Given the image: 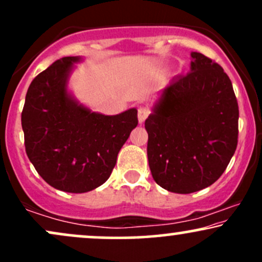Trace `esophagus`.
<instances>
[{"instance_id":"obj_1","label":"esophagus","mask_w":262,"mask_h":262,"mask_svg":"<svg viewBox=\"0 0 262 262\" xmlns=\"http://www.w3.org/2000/svg\"><path fill=\"white\" fill-rule=\"evenodd\" d=\"M148 110L144 107H139L138 108V121H139V123L141 124V123H144V121L146 119V117H148Z\"/></svg>"}]
</instances>
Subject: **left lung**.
<instances>
[{"mask_svg":"<svg viewBox=\"0 0 262 262\" xmlns=\"http://www.w3.org/2000/svg\"><path fill=\"white\" fill-rule=\"evenodd\" d=\"M189 73L160 91L145 121L154 181L173 193L214 183L235 152L239 108L217 62L192 52Z\"/></svg>","mask_w":262,"mask_h":262,"instance_id":"left-lung-1","label":"left lung"}]
</instances>
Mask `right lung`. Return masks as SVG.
Listing matches in <instances>:
<instances>
[{"label": "right lung", "mask_w": 262, "mask_h": 262, "mask_svg": "<svg viewBox=\"0 0 262 262\" xmlns=\"http://www.w3.org/2000/svg\"><path fill=\"white\" fill-rule=\"evenodd\" d=\"M82 61V56H66L39 74L22 112L33 166L52 187L70 193H85L107 181L119 150L138 125L137 108L107 116L75 97L69 80Z\"/></svg>", "instance_id": "1"}]
</instances>
